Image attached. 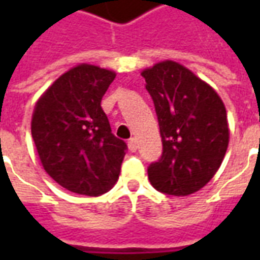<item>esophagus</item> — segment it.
Returning <instances> with one entry per match:
<instances>
[{
  "instance_id": "34e87169",
  "label": "esophagus",
  "mask_w": 260,
  "mask_h": 260,
  "mask_svg": "<svg viewBox=\"0 0 260 260\" xmlns=\"http://www.w3.org/2000/svg\"><path fill=\"white\" fill-rule=\"evenodd\" d=\"M128 147H129L131 152H136L138 150V142H136L135 138H131L128 141Z\"/></svg>"
}]
</instances>
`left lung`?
<instances>
[{"label": "left lung", "mask_w": 260, "mask_h": 260, "mask_svg": "<svg viewBox=\"0 0 260 260\" xmlns=\"http://www.w3.org/2000/svg\"><path fill=\"white\" fill-rule=\"evenodd\" d=\"M142 76L163 143L160 158L147 169L150 184L167 195H191L212 180L225 156V107L210 86L174 61L158 62Z\"/></svg>", "instance_id": "1"}]
</instances>
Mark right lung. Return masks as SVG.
I'll use <instances>...</instances> for the list:
<instances>
[{
  "instance_id": "1",
  "label": "right lung",
  "mask_w": 260,
  "mask_h": 260,
  "mask_svg": "<svg viewBox=\"0 0 260 260\" xmlns=\"http://www.w3.org/2000/svg\"><path fill=\"white\" fill-rule=\"evenodd\" d=\"M115 74L80 64L36 103L31 136L47 174L75 193L99 196L118 178L126 143L113 135L102 99Z\"/></svg>"
}]
</instances>
